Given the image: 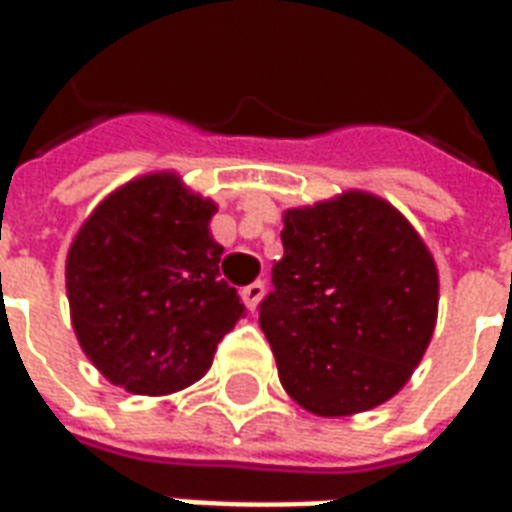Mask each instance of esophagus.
Returning a JSON list of instances; mask_svg holds the SVG:
<instances>
[{"label":"esophagus","instance_id":"34e87169","mask_svg":"<svg viewBox=\"0 0 512 512\" xmlns=\"http://www.w3.org/2000/svg\"><path fill=\"white\" fill-rule=\"evenodd\" d=\"M263 293H266V285L257 279V282H252V285H246V288L241 290V299H244V304L249 307V310L255 312L257 304H260V299H263Z\"/></svg>","mask_w":512,"mask_h":512}]
</instances>
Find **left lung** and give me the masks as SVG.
<instances>
[{"label":"left lung","instance_id":"1","mask_svg":"<svg viewBox=\"0 0 512 512\" xmlns=\"http://www.w3.org/2000/svg\"><path fill=\"white\" fill-rule=\"evenodd\" d=\"M282 222L285 255L260 304L279 381L318 417L381 406L406 386L436 329L430 249L370 191L288 208Z\"/></svg>","mask_w":512,"mask_h":512}]
</instances>
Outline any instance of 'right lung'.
Segmentation results:
<instances>
[{
  "mask_svg": "<svg viewBox=\"0 0 512 512\" xmlns=\"http://www.w3.org/2000/svg\"><path fill=\"white\" fill-rule=\"evenodd\" d=\"M216 202L175 172H150L95 205L65 260L71 323L87 359L134 395L200 381L216 345L244 318L219 274Z\"/></svg>",
  "mask_w": 512,
  "mask_h": 512,
  "instance_id": "1",
  "label": "right lung"
}]
</instances>
